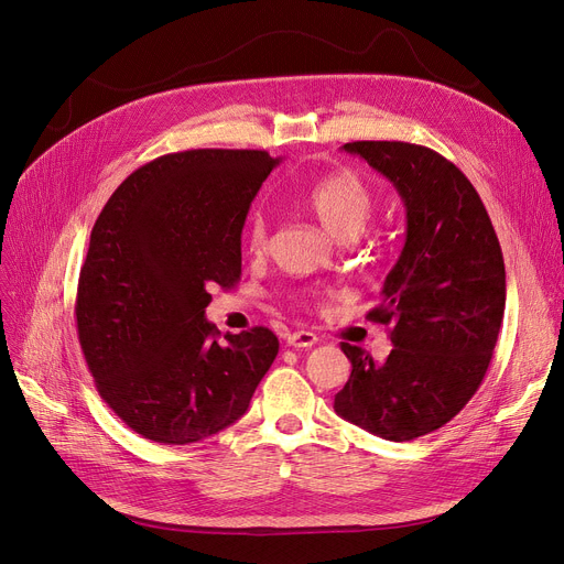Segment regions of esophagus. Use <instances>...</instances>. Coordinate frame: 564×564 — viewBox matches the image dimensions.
<instances>
[{"mask_svg":"<svg viewBox=\"0 0 564 564\" xmlns=\"http://www.w3.org/2000/svg\"><path fill=\"white\" fill-rule=\"evenodd\" d=\"M316 341H318V337L314 333H310V330H296V333H291L286 337V344L293 346V348H310Z\"/></svg>","mask_w":564,"mask_h":564,"instance_id":"1","label":"esophagus"}]
</instances>
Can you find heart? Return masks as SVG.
<instances>
[{
	"label": "heart",
	"instance_id": "b5f03b06",
	"mask_svg": "<svg viewBox=\"0 0 564 564\" xmlns=\"http://www.w3.org/2000/svg\"><path fill=\"white\" fill-rule=\"evenodd\" d=\"M312 216L335 238H356L373 216L377 197L369 183L351 172L337 170L318 178L305 195ZM246 248L250 254H263L268 243V225L261 213L250 216L246 225Z\"/></svg>",
	"mask_w": 564,
	"mask_h": 564
}]
</instances>
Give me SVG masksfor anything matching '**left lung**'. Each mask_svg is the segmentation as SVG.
<instances>
[{"label": "left lung", "instance_id": "8db88e82", "mask_svg": "<svg viewBox=\"0 0 564 564\" xmlns=\"http://www.w3.org/2000/svg\"><path fill=\"white\" fill-rule=\"evenodd\" d=\"M392 181L406 243L367 318L390 328L383 362L341 341L351 377L335 394L344 420L386 441L432 434L481 386L505 314V261L489 213L447 158L409 142H348Z\"/></svg>", "mask_w": 564, "mask_h": 564}]
</instances>
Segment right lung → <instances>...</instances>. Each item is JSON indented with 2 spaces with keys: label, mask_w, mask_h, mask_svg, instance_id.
<instances>
[{
  "label": "right lung",
  "mask_w": 564,
  "mask_h": 564,
  "mask_svg": "<svg viewBox=\"0 0 564 564\" xmlns=\"http://www.w3.org/2000/svg\"><path fill=\"white\" fill-rule=\"evenodd\" d=\"M280 163L265 151L191 149L132 172L102 206L79 268L77 339L98 394L135 434L187 445L250 406L280 341L208 324V289L240 280V231Z\"/></svg>",
  "instance_id": "right-lung-1"
}]
</instances>
